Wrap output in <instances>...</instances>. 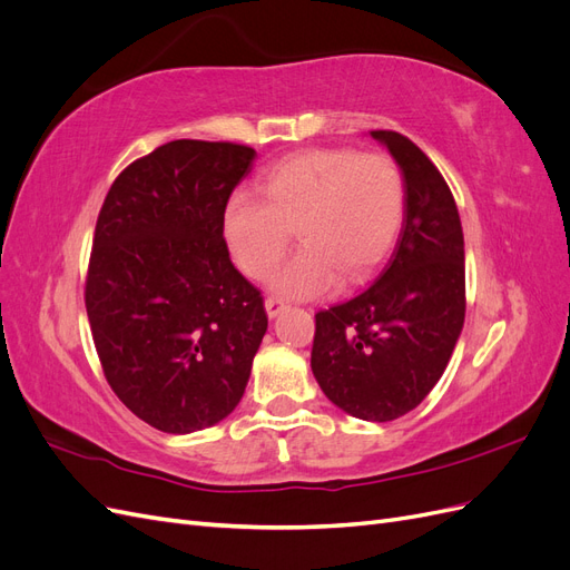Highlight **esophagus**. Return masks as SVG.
<instances>
[{
	"label": "esophagus",
	"mask_w": 570,
	"mask_h": 570,
	"mask_svg": "<svg viewBox=\"0 0 570 570\" xmlns=\"http://www.w3.org/2000/svg\"><path fill=\"white\" fill-rule=\"evenodd\" d=\"M266 314L271 316V318H275V316H278L281 312H283V308H285V302L281 299V297H266Z\"/></svg>",
	"instance_id": "esophagus-1"
}]
</instances>
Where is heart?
Segmentation results:
<instances>
[{
    "label": "heart",
    "mask_w": 570,
    "mask_h": 570,
    "mask_svg": "<svg viewBox=\"0 0 570 570\" xmlns=\"http://www.w3.org/2000/svg\"><path fill=\"white\" fill-rule=\"evenodd\" d=\"M258 199L245 189L223 206V235L249 278L264 275L302 239L299 252L273 275L285 297H318L356 285L381 266L402 228L406 185L385 151L306 149L275 164Z\"/></svg>",
    "instance_id": "obj_1"
}]
</instances>
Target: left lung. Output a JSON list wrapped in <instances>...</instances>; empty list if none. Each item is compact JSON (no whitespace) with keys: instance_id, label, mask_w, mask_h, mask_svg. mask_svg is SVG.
<instances>
[{"instance_id":"left-lung-1","label":"left lung","mask_w":570,"mask_h":570,"mask_svg":"<svg viewBox=\"0 0 570 570\" xmlns=\"http://www.w3.org/2000/svg\"><path fill=\"white\" fill-rule=\"evenodd\" d=\"M371 135L402 168V230L366 292L316 314L312 371L342 411L387 423L416 409L450 364L465 316V264L459 209L438 166L402 132Z\"/></svg>"}]
</instances>
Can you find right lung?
<instances>
[{"label":"right lung","instance_id":"add662e5","mask_svg":"<svg viewBox=\"0 0 570 570\" xmlns=\"http://www.w3.org/2000/svg\"><path fill=\"white\" fill-rule=\"evenodd\" d=\"M254 154L166 142L120 170L97 216L85 278L95 350L118 400L161 433L226 419L268 327L223 237V206Z\"/></svg>","mask_w":570,"mask_h":570}]
</instances>
